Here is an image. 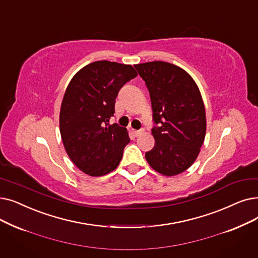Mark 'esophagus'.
Returning a JSON list of instances; mask_svg holds the SVG:
<instances>
[{
    "mask_svg": "<svg viewBox=\"0 0 258 258\" xmlns=\"http://www.w3.org/2000/svg\"><path fill=\"white\" fill-rule=\"evenodd\" d=\"M144 132V130L143 128H141V130H138V131H136V130H133V133L135 134V136H139L140 134H142Z\"/></svg>",
    "mask_w": 258,
    "mask_h": 258,
    "instance_id": "34e87169",
    "label": "esophagus"
}]
</instances>
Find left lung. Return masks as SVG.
<instances>
[{"label":"left lung","instance_id":"left-lung-1","mask_svg":"<svg viewBox=\"0 0 258 258\" xmlns=\"http://www.w3.org/2000/svg\"><path fill=\"white\" fill-rule=\"evenodd\" d=\"M149 89L156 126L145 158L164 176L184 172L196 160L206 137L207 119L199 88L184 70L154 61L134 65Z\"/></svg>","mask_w":258,"mask_h":258}]
</instances>
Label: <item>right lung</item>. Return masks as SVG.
Wrapping results in <instances>:
<instances>
[{"instance_id": "add662e5", "label": "right lung", "mask_w": 258, "mask_h": 258, "mask_svg": "<svg viewBox=\"0 0 258 258\" xmlns=\"http://www.w3.org/2000/svg\"><path fill=\"white\" fill-rule=\"evenodd\" d=\"M132 65L96 61L78 72L67 86L60 109L65 151L83 173L99 177L119 165L130 142L125 127L109 124L120 88L137 77Z\"/></svg>"}]
</instances>
